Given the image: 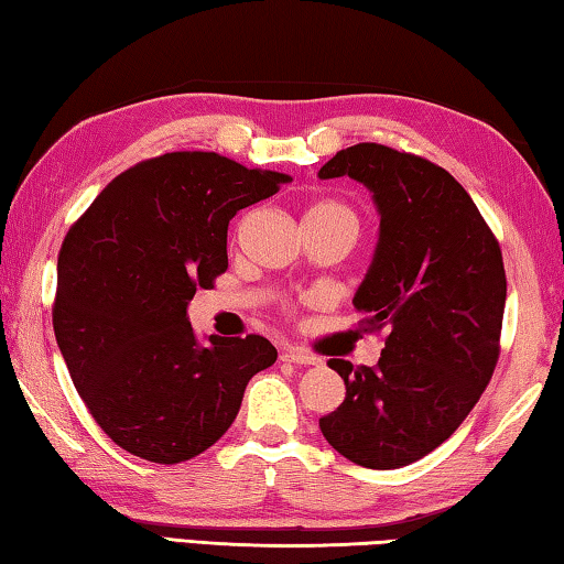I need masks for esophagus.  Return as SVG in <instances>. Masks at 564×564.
Returning <instances> with one entry per match:
<instances>
[{
    "label": "esophagus",
    "mask_w": 564,
    "mask_h": 564,
    "mask_svg": "<svg viewBox=\"0 0 564 564\" xmlns=\"http://www.w3.org/2000/svg\"><path fill=\"white\" fill-rule=\"evenodd\" d=\"M281 358L295 362V366H318L321 362L318 356H313L311 350H303V348H285Z\"/></svg>",
    "instance_id": "esophagus-1"
}]
</instances>
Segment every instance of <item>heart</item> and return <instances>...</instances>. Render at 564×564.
<instances>
[{"instance_id": "b5f03b06", "label": "heart", "mask_w": 564, "mask_h": 564, "mask_svg": "<svg viewBox=\"0 0 564 564\" xmlns=\"http://www.w3.org/2000/svg\"><path fill=\"white\" fill-rule=\"evenodd\" d=\"M318 208H340V212H348V208H343V206H338V204H318V206H313L311 212H318ZM350 214V212H348Z\"/></svg>"}]
</instances>
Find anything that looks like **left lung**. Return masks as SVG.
<instances>
[{"mask_svg":"<svg viewBox=\"0 0 564 564\" xmlns=\"http://www.w3.org/2000/svg\"><path fill=\"white\" fill-rule=\"evenodd\" d=\"M318 176H350L373 194L380 236L352 305L366 330L388 328L378 366L328 360L346 400L318 425L350 463L393 470L445 443L490 383L508 295L502 251L467 191L423 156L356 144Z\"/></svg>","mask_w":564,"mask_h":564,"instance_id":"1","label":"left lung"}]
</instances>
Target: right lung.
<instances>
[{
  "instance_id": "add662e5",
  "label": "right lung",
  "mask_w": 564,
  "mask_h": 564,
  "mask_svg": "<svg viewBox=\"0 0 564 564\" xmlns=\"http://www.w3.org/2000/svg\"><path fill=\"white\" fill-rule=\"evenodd\" d=\"M289 181L214 151H171L119 174L66 234L54 336L76 393L127 453L161 465L204 453L248 380L279 358L253 333L202 346L186 305L228 269V221Z\"/></svg>"
}]
</instances>
